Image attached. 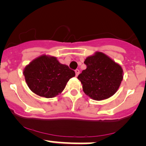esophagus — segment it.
I'll return each mask as SVG.
<instances>
[{"label": "esophagus", "instance_id": "34e87169", "mask_svg": "<svg viewBox=\"0 0 146 146\" xmlns=\"http://www.w3.org/2000/svg\"><path fill=\"white\" fill-rule=\"evenodd\" d=\"M75 74H76V76H77L78 75H79V70H75Z\"/></svg>", "mask_w": 146, "mask_h": 146}]
</instances>
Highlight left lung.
<instances>
[{
	"label": "left lung",
	"mask_w": 146,
	"mask_h": 146,
	"mask_svg": "<svg viewBox=\"0 0 146 146\" xmlns=\"http://www.w3.org/2000/svg\"><path fill=\"white\" fill-rule=\"evenodd\" d=\"M84 64L86 69L77 78L87 96L101 101L117 92L123 80V70L119 64L100 52L88 57Z\"/></svg>",
	"instance_id": "obj_1"
}]
</instances>
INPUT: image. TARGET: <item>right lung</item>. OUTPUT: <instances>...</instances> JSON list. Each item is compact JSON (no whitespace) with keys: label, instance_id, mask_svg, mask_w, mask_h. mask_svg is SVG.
Here are the masks:
<instances>
[{"label":"right lung","instance_id":"add662e5","mask_svg":"<svg viewBox=\"0 0 146 146\" xmlns=\"http://www.w3.org/2000/svg\"><path fill=\"white\" fill-rule=\"evenodd\" d=\"M23 74L32 92L40 96L52 98L64 90L75 72L56 57L44 54L26 66Z\"/></svg>","mask_w":146,"mask_h":146}]
</instances>
